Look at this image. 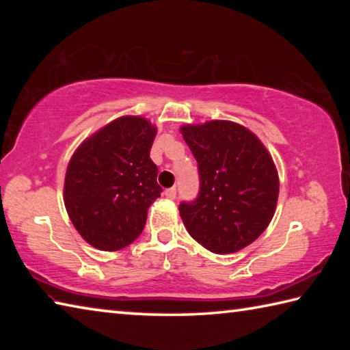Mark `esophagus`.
Listing matches in <instances>:
<instances>
[{
	"instance_id": "esophagus-1",
	"label": "esophagus",
	"mask_w": 350,
	"mask_h": 350,
	"mask_svg": "<svg viewBox=\"0 0 350 350\" xmlns=\"http://www.w3.org/2000/svg\"><path fill=\"white\" fill-rule=\"evenodd\" d=\"M165 196H167L168 199H176V188L173 187V188H168V189H165Z\"/></svg>"
}]
</instances>
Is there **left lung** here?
I'll use <instances>...</instances> for the list:
<instances>
[{
	"label": "left lung",
	"instance_id": "1",
	"mask_svg": "<svg viewBox=\"0 0 350 350\" xmlns=\"http://www.w3.org/2000/svg\"><path fill=\"white\" fill-rule=\"evenodd\" d=\"M180 133L200 177L198 199L179 205L183 225L206 250L239 252L275 215L280 177L273 159L250 129L230 120L183 125Z\"/></svg>",
	"mask_w": 350,
	"mask_h": 350
}]
</instances>
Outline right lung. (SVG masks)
Wrapping results in <instances>:
<instances>
[{
  "instance_id": "obj_1",
  "label": "right lung",
  "mask_w": 350,
  "mask_h": 350,
  "mask_svg": "<svg viewBox=\"0 0 350 350\" xmlns=\"http://www.w3.org/2000/svg\"><path fill=\"white\" fill-rule=\"evenodd\" d=\"M157 128L123 116L77 148L64 176V206L88 244L117 252L139 238L151 204L161 198L150 150Z\"/></svg>"
}]
</instances>
